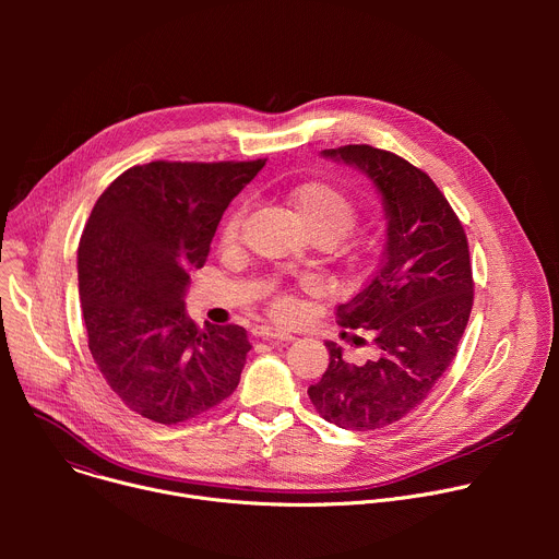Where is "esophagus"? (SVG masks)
<instances>
[{
  "label": "esophagus",
  "mask_w": 559,
  "mask_h": 559,
  "mask_svg": "<svg viewBox=\"0 0 559 559\" xmlns=\"http://www.w3.org/2000/svg\"><path fill=\"white\" fill-rule=\"evenodd\" d=\"M254 336H257V338H263V341H270V343H289V341H294L292 334L281 332V330H274V328H265V325L254 328Z\"/></svg>",
  "instance_id": "34e87169"
}]
</instances>
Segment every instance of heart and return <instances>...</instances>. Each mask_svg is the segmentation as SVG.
I'll use <instances>...</instances> for the list:
<instances>
[{
    "mask_svg": "<svg viewBox=\"0 0 559 559\" xmlns=\"http://www.w3.org/2000/svg\"><path fill=\"white\" fill-rule=\"evenodd\" d=\"M287 205L296 214L298 223L307 231L311 241L334 246L341 238L354 227L358 218L356 203L338 188L323 183V181H309L302 186H296L285 197ZM243 225V207H234L221 227V241L225 246L234 243ZM274 309L278 313H287L292 309V302L287 298H278L274 302Z\"/></svg>",
    "mask_w": 559,
    "mask_h": 559,
    "instance_id": "heart-1",
    "label": "heart"
}]
</instances>
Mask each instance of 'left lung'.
<instances>
[{"label":"left lung","instance_id":"1","mask_svg":"<svg viewBox=\"0 0 559 559\" xmlns=\"http://www.w3.org/2000/svg\"><path fill=\"white\" fill-rule=\"evenodd\" d=\"M323 154L373 181L386 243L373 276L336 309L343 328L369 332L378 358L349 365L325 343L330 367L307 393L328 423L373 431L423 405L455 358L473 307L468 243L444 194L403 156L365 143Z\"/></svg>","mask_w":559,"mask_h":559}]
</instances>
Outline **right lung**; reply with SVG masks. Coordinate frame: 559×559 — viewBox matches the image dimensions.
Here are the masks:
<instances>
[{
  "label": "right lung",
  "mask_w": 559,
  "mask_h": 559,
  "mask_svg": "<svg viewBox=\"0 0 559 559\" xmlns=\"http://www.w3.org/2000/svg\"><path fill=\"white\" fill-rule=\"evenodd\" d=\"M265 162L134 166L91 212L76 261L88 347L126 407L152 423L199 418L241 380L248 332L199 328L183 296L229 201Z\"/></svg>",
  "instance_id": "obj_1"
}]
</instances>
